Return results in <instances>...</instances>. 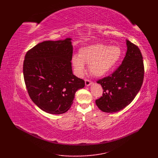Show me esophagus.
<instances>
[{"instance_id":"obj_1","label":"esophagus","mask_w":158,"mask_h":158,"mask_svg":"<svg viewBox=\"0 0 158 158\" xmlns=\"http://www.w3.org/2000/svg\"><path fill=\"white\" fill-rule=\"evenodd\" d=\"M85 84L86 86H89L90 85L92 84V82L91 81H89L88 79H85Z\"/></svg>"}]
</instances>
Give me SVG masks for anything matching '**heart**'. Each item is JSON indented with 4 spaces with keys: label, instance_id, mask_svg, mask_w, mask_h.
I'll return each instance as SVG.
<instances>
[{
    "label": "heart",
    "instance_id": "obj_1",
    "mask_svg": "<svg viewBox=\"0 0 158 158\" xmlns=\"http://www.w3.org/2000/svg\"><path fill=\"white\" fill-rule=\"evenodd\" d=\"M122 51L117 45H106L101 43L83 47L79 56L74 55L71 62L75 72L82 76L85 71V64L89 65L93 75L102 77L108 75L114 69L121 59Z\"/></svg>",
    "mask_w": 158,
    "mask_h": 158
}]
</instances>
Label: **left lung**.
I'll use <instances>...</instances> for the list:
<instances>
[{
	"label": "left lung",
	"instance_id": "left-lung-1",
	"mask_svg": "<svg viewBox=\"0 0 158 158\" xmlns=\"http://www.w3.org/2000/svg\"><path fill=\"white\" fill-rule=\"evenodd\" d=\"M127 52L119 68L111 75L97 83L103 89L102 96L96 100L105 113H115L130 104L141 88L144 78L143 56L139 48L126 40Z\"/></svg>",
	"mask_w": 158,
	"mask_h": 158
}]
</instances>
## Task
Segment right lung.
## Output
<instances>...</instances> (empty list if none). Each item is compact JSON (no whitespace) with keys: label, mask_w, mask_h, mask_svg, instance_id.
Returning a JSON list of instances; mask_svg holds the SVG:
<instances>
[{"label":"right lung","mask_w":158,"mask_h":158,"mask_svg":"<svg viewBox=\"0 0 158 158\" xmlns=\"http://www.w3.org/2000/svg\"><path fill=\"white\" fill-rule=\"evenodd\" d=\"M71 40L43 41L25 56L23 73L28 94L46 113H66L75 92L85 86V81L73 74Z\"/></svg>","instance_id":"1"}]
</instances>
